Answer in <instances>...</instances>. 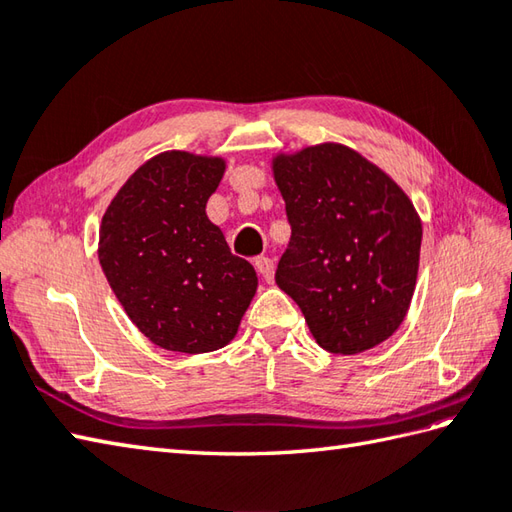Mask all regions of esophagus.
Instances as JSON below:
<instances>
[{"label":"esophagus","instance_id":"esophagus-1","mask_svg":"<svg viewBox=\"0 0 512 512\" xmlns=\"http://www.w3.org/2000/svg\"><path fill=\"white\" fill-rule=\"evenodd\" d=\"M255 270L259 273V277H262V281H266V284H273V277H275L273 259H270V257H257L255 259Z\"/></svg>","mask_w":512,"mask_h":512}]
</instances>
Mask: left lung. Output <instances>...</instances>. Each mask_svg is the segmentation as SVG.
<instances>
[{
	"instance_id": "left-lung-1",
	"label": "left lung",
	"mask_w": 512,
	"mask_h": 512,
	"mask_svg": "<svg viewBox=\"0 0 512 512\" xmlns=\"http://www.w3.org/2000/svg\"><path fill=\"white\" fill-rule=\"evenodd\" d=\"M290 242L275 281L332 354L387 341L405 319L422 224L407 193L358 151L323 143L273 160Z\"/></svg>"
}]
</instances>
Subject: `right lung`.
Returning <instances> with one entry per match:
<instances>
[{
	"instance_id": "add662e5",
	"label": "right lung",
	"mask_w": 512,
	"mask_h": 512,
	"mask_svg": "<svg viewBox=\"0 0 512 512\" xmlns=\"http://www.w3.org/2000/svg\"><path fill=\"white\" fill-rule=\"evenodd\" d=\"M224 167L222 158L165 151L134 171L103 215V273L127 317L162 350H220L255 297V268L206 217Z\"/></svg>"
}]
</instances>
